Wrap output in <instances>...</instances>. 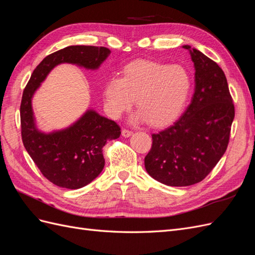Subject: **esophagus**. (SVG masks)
<instances>
[{
    "instance_id": "esophagus-1",
    "label": "esophagus",
    "mask_w": 255,
    "mask_h": 255,
    "mask_svg": "<svg viewBox=\"0 0 255 255\" xmlns=\"http://www.w3.org/2000/svg\"><path fill=\"white\" fill-rule=\"evenodd\" d=\"M133 134V132L130 129H127V128H123L122 129V136L123 137H128Z\"/></svg>"
}]
</instances>
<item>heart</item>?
<instances>
[{
  "mask_svg": "<svg viewBox=\"0 0 255 255\" xmlns=\"http://www.w3.org/2000/svg\"><path fill=\"white\" fill-rule=\"evenodd\" d=\"M191 87L186 68L151 60L128 64L122 78H112L105 85V105L113 118H119L134 104L136 119L160 127L173 121L182 112Z\"/></svg>",
  "mask_w": 255,
  "mask_h": 255,
  "instance_id": "heart-1",
  "label": "heart"
}]
</instances>
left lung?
I'll return each instance as SVG.
<instances>
[{
  "mask_svg": "<svg viewBox=\"0 0 255 255\" xmlns=\"http://www.w3.org/2000/svg\"><path fill=\"white\" fill-rule=\"evenodd\" d=\"M196 68L195 94L172 126L152 134L144 167L169 186H189L210 174L227 151L235 116L225 72L216 61L189 45Z\"/></svg>",
  "mask_w": 255,
  "mask_h": 255,
  "instance_id": "obj_1",
  "label": "left lung"
}]
</instances>
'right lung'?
<instances>
[{
  "instance_id": "obj_1",
  "label": "right lung",
  "mask_w": 255,
  "mask_h": 255,
  "mask_svg": "<svg viewBox=\"0 0 255 255\" xmlns=\"http://www.w3.org/2000/svg\"><path fill=\"white\" fill-rule=\"evenodd\" d=\"M110 49L94 45H70L44 57L23 90L20 105L21 137L29 156L45 179L59 187L79 189L101 173L105 160L103 146L120 137L113 120L88 111L70 128L51 134L35 127L32 97L52 69L61 63L97 69L110 55Z\"/></svg>"
}]
</instances>
